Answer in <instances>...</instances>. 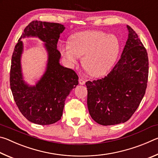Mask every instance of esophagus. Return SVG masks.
Returning <instances> with one entry per match:
<instances>
[{
  "label": "esophagus",
  "instance_id": "1",
  "mask_svg": "<svg viewBox=\"0 0 158 158\" xmlns=\"http://www.w3.org/2000/svg\"><path fill=\"white\" fill-rule=\"evenodd\" d=\"M79 84H81V85H84L85 83V81H84V80L82 79H79Z\"/></svg>",
  "mask_w": 158,
  "mask_h": 158
}]
</instances>
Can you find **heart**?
I'll list each match as a JSON object with an SVG mask.
<instances>
[{"mask_svg":"<svg viewBox=\"0 0 158 158\" xmlns=\"http://www.w3.org/2000/svg\"><path fill=\"white\" fill-rule=\"evenodd\" d=\"M121 44L114 35L101 31H84L73 35L69 44L60 48L61 54L69 65H76L79 57L90 75L100 77L116 63Z\"/></svg>","mask_w":158,"mask_h":158,"instance_id":"b5f03b06","label":"heart"}]
</instances>
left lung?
I'll return each mask as SVG.
<instances>
[{"instance_id":"obj_1","label":"left lung","mask_w":158,"mask_h":158,"mask_svg":"<svg viewBox=\"0 0 158 158\" xmlns=\"http://www.w3.org/2000/svg\"><path fill=\"white\" fill-rule=\"evenodd\" d=\"M128 39L122 55L104 78L85 83L92 118L102 125L129 120L142 100L148 77V58L137 34L127 26Z\"/></svg>"}]
</instances>
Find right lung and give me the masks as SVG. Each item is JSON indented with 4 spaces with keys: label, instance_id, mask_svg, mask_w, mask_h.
Here are the masks:
<instances>
[{
    "label": "right lung",
    "instance_id": "add662e5",
    "mask_svg": "<svg viewBox=\"0 0 158 158\" xmlns=\"http://www.w3.org/2000/svg\"><path fill=\"white\" fill-rule=\"evenodd\" d=\"M64 30L65 27L60 23L33 21L25 28L15 45L10 68V88L21 113L33 123L45 125L59 121L66 98L79 84L75 72L59 63L60 53L57 49V43ZM31 36L45 42L48 53L46 72L33 87L23 80L20 67L23 51L20 40Z\"/></svg>",
    "mask_w": 158,
    "mask_h": 158
}]
</instances>
